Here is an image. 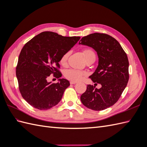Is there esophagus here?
Here are the masks:
<instances>
[{
    "label": "esophagus",
    "mask_w": 147,
    "mask_h": 147,
    "mask_svg": "<svg viewBox=\"0 0 147 147\" xmlns=\"http://www.w3.org/2000/svg\"><path fill=\"white\" fill-rule=\"evenodd\" d=\"M77 82H75V81H70V83L71 84H76Z\"/></svg>",
    "instance_id": "esophagus-1"
}]
</instances>
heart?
<instances>
[{
    "instance_id": "obj_1",
    "label": "heart",
    "mask_w": 147,
    "mask_h": 147,
    "mask_svg": "<svg viewBox=\"0 0 147 147\" xmlns=\"http://www.w3.org/2000/svg\"><path fill=\"white\" fill-rule=\"evenodd\" d=\"M83 55L84 58H85V57L90 56H95V53L92 50H90V49H86V50H84L83 51ZM69 56V52H66L65 53H64L60 59V63L63 65L65 64V63H67V61ZM85 75L86 73L83 72V71L74 69L67 70L64 72V76L66 78L70 80L71 81L75 82L81 80Z\"/></svg>"
}]
</instances>
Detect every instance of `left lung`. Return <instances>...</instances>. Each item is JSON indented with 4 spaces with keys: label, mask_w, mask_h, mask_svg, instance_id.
Masks as SVG:
<instances>
[{
    "label": "left lung",
    "mask_w": 147,
    "mask_h": 147,
    "mask_svg": "<svg viewBox=\"0 0 147 147\" xmlns=\"http://www.w3.org/2000/svg\"><path fill=\"white\" fill-rule=\"evenodd\" d=\"M79 45L90 47L97 52L98 65L90 77L96 83L88 84L80 97L87 108L103 110L114 105L119 99L129 80L127 56L116 39L109 35L93 33L83 37ZM97 83L101 84L95 88Z\"/></svg>",
    "instance_id": "left-lung-1"
}]
</instances>
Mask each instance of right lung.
<instances>
[{
  "label": "right lung",
  "mask_w": 147,
  "mask_h": 147,
  "mask_svg": "<svg viewBox=\"0 0 147 147\" xmlns=\"http://www.w3.org/2000/svg\"><path fill=\"white\" fill-rule=\"evenodd\" d=\"M80 37H63L56 32H43L33 37L22 48L16 75L24 99L39 110H48L59 103L67 80L58 79L57 83L47 81L52 74L57 78L62 74L57 68L63 55L68 52Z\"/></svg>",
  "instance_id": "right-lung-1"
}]
</instances>
